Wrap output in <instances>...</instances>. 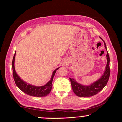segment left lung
<instances>
[{
	"label": "left lung",
	"instance_id": "left-lung-1",
	"mask_svg": "<svg viewBox=\"0 0 122 122\" xmlns=\"http://www.w3.org/2000/svg\"><path fill=\"white\" fill-rule=\"evenodd\" d=\"M100 38L102 39L101 37ZM102 40L103 41V39ZM104 47L106 49L107 53L106 55L107 62L104 73L101 76V77L98 78L97 80H96L95 82H94V83L88 86L78 83L74 78H69L73 92L74 94L77 96L82 97H88L94 96L100 92L108 83L110 74V67H109L110 57H109V54L106 46V43L104 41Z\"/></svg>",
	"mask_w": 122,
	"mask_h": 122
}]
</instances>
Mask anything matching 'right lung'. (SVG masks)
<instances>
[{
    "label": "right lung",
    "instance_id": "right-lung-1",
    "mask_svg": "<svg viewBox=\"0 0 122 122\" xmlns=\"http://www.w3.org/2000/svg\"><path fill=\"white\" fill-rule=\"evenodd\" d=\"M16 53L14 55L13 60H12V70H13V76L14 80L15 81L16 86L19 88L22 92L28 95L36 96V97H44L46 96L51 92V88H52V82L53 77L55 75L56 71L60 67L55 69L53 71L52 75L51 78V80L47 82V83L42 86H36L32 84H29L24 81L19 77L16 73L15 67H14V61H15Z\"/></svg>",
    "mask_w": 122,
    "mask_h": 122
}]
</instances>
